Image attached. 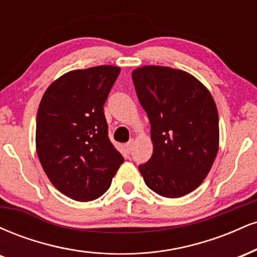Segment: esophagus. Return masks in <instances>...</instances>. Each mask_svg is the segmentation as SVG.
I'll return each mask as SVG.
<instances>
[{
  "mask_svg": "<svg viewBox=\"0 0 257 257\" xmlns=\"http://www.w3.org/2000/svg\"><path fill=\"white\" fill-rule=\"evenodd\" d=\"M133 145H134V141H133V140H131V141H129L128 144H126V145H125V150H126V152H128V153H131V152H132V150H133Z\"/></svg>",
  "mask_w": 257,
  "mask_h": 257,
  "instance_id": "1",
  "label": "esophagus"
}]
</instances>
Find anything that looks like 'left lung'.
<instances>
[{"label":"left lung","instance_id":"left-lung-1","mask_svg":"<svg viewBox=\"0 0 257 257\" xmlns=\"http://www.w3.org/2000/svg\"><path fill=\"white\" fill-rule=\"evenodd\" d=\"M151 123L152 157L139 166L147 187L167 198L192 192L219 150V114L209 90L182 70L147 66L132 73Z\"/></svg>","mask_w":257,"mask_h":257}]
</instances>
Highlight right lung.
I'll return each mask as SVG.
<instances>
[{"label": "right lung", "instance_id": "1", "mask_svg": "<svg viewBox=\"0 0 257 257\" xmlns=\"http://www.w3.org/2000/svg\"><path fill=\"white\" fill-rule=\"evenodd\" d=\"M120 69L75 70L49 85L36 119V150L57 190L78 202L94 200L111 186L124 158L108 139L104 104Z\"/></svg>", "mask_w": 257, "mask_h": 257}]
</instances>
